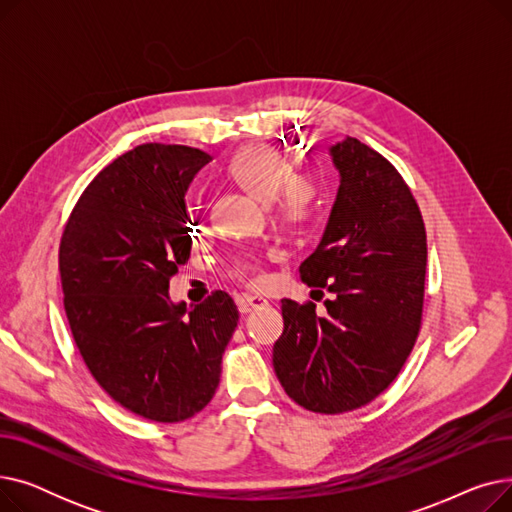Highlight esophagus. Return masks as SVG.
I'll return each instance as SVG.
<instances>
[{"label": "esophagus", "mask_w": 512, "mask_h": 512, "mask_svg": "<svg viewBox=\"0 0 512 512\" xmlns=\"http://www.w3.org/2000/svg\"><path fill=\"white\" fill-rule=\"evenodd\" d=\"M236 305H238V311H240V313H251L253 309L265 307L267 301L261 299V297H253V294H242V297L236 299Z\"/></svg>", "instance_id": "esophagus-1"}]
</instances>
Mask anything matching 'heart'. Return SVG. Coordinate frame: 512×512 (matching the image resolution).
<instances>
[{
    "instance_id": "heart-1",
    "label": "heart",
    "mask_w": 512,
    "mask_h": 512,
    "mask_svg": "<svg viewBox=\"0 0 512 512\" xmlns=\"http://www.w3.org/2000/svg\"><path fill=\"white\" fill-rule=\"evenodd\" d=\"M290 159L267 145H247L232 155L226 174L259 201H274L280 190V211L288 220H303L313 205L315 184L307 176H292ZM234 278L247 284L261 282L259 261L240 259L234 265Z\"/></svg>"
}]
</instances>
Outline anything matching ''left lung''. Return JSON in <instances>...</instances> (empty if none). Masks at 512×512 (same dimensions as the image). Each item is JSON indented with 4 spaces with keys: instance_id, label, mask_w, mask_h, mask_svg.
Masks as SVG:
<instances>
[{
    "instance_id": "left-lung-1",
    "label": "left lung",
    "mask_w": 512,
    "mask_h": 512,
    "mask_svg": "<svg viewBox=\"0 0 512 512\" xmlns=\"http://www.w3.org/2000/svg\"><path fill=\"white\" fill-rule=\"evenodd\" d=\"M328 151L340 184L301 278L332 297L324 315L313 303L282 299L274 371L297 405L336 415L382 394L411 355L427 240L417 201L386 157L353 137Z\"/></svg>"
}]
</instances>
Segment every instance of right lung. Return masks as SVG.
Listing matches in <instances>:
<instances>
[{
	"instance_id": "1",
	"label": "right lung",
	"mask_w": 512,
	"mask_h": 512,
	"mask_svg": "<svg viewBox=\"0 0 512 512\" xmlns=\"http://www.w3.org/2000/svg\"><path fill=\"white\" fill-rule=\"evenodd\" d=\"M209 155L145 143L103 168L60 242L64 309L83 361L124 409L159 423L197 415L220 384L238 324L224 290L197 307L170 299L191 257L186 191Z\"/></svg>"
}]
</instances>
